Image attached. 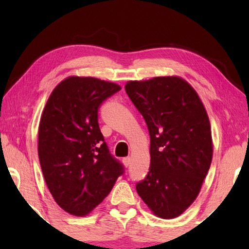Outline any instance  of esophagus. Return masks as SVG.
I'll return each instance as SVG.
<instances>
[{"label": "esophagus", "mask_w": 249, "mask_h": 249, "mask_svg": "<svg viewBox=\"0 0 249 249\" xmlns=\"http://www.w3.org/2000/svg\"><path fill=\"white\" fill-rule=\"evenodd\" d=\"M122 162H123V165H124L125 167H128L129 163H130V158H129V157L123 158V160H122Z\"/></svg>", "instance_id": "esophagus-1"}]
</instances>
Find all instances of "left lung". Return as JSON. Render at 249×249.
Here are the masks:
<instances>
[{
	"label": "left lung",
	"mask_w": 249,
	"mask_h": 249,
	"mask_svg": "<svg viewBox=\"0 0 249 249\" xmlns=\"http://www.w3.org/2000/svg\"><path fill=\"white\" fill-rule=\"evenodd\" d=\"M125 91L150 135V167L136 190L156 216L181 215L199 196L213 157L210 120L199 94L177 75L128 81Z\"/></svg>",
	"instance_id": "1"
}]
</instances>
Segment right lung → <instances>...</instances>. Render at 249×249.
<instances>
[{
  "instance_id": "obj_1",
  "label": "right lung",
  "mask_w": 249,
  "mask_h": 249,
  "mask_svg": "<svg viewBox=\"0 0 249 249\" xmlns=\"http://www.w3.org/2000/svg\"><path fill=\"white\" fill-rule=\"evenodd\" d=\"M120 90L116 83L70 75L53 90L41 113V170L56 203L71 215H88L123 174L98 122L101 103Z\"/></svg>"
}]
</instances>
